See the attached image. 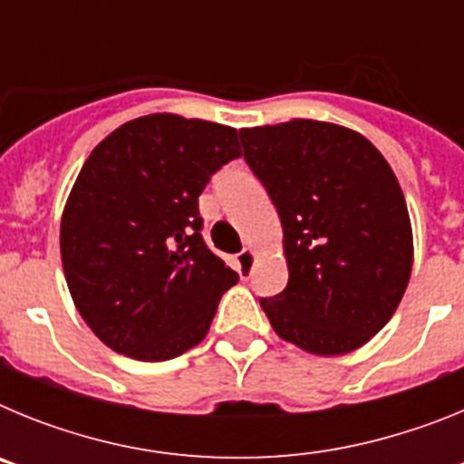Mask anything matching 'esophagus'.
Returning <instances> with one entry per match:
<instances>
[{
  "instance_id": "esophagus-1",
  "label": "esophagus",
  "mask_w": 464,
  "mask_h": 464,
  "mask_svg": "<svg viewBox=\"0 0 464 464\" xmlns=\"http://www.w3.org/2000/svg\"><path fill=\"white\" fill-rule=\"evenodd\" d=\"M253 265H256V253L251 248H244V251L237 256V269H239L241 278H248L253 272Z\"/></svg>"
}]
</instances>
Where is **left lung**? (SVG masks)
I'll return each mask as SVG.
<instances>
[{
    "label": "left lung",
    "instance_id": "1",
    "mask_svg": "<svg viewBox=\"0 0 464 464\" xmlns=\"http://www.w3.org/2000/svg\"><path fill=\"white\" fill-rule=\"evenodd\" d=\"M239 137L278 211L288 260L285 290L260 306L306 353H351L391 321L411 276V220L391 165L332 122L295 118Z\"/></svg>",
    "mask_w": 464,
    "mask_h": 464
}]
</instances>
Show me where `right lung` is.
<instances>
[{
    "label": "right lung",
    "mask_w": 464,
    "mask_h": 464,
    "mask_svg": "<svg viewBox=\"0 0 464 464\" xmlns=\"http://www.w3.org/2000/svg\"><path fill=\"white\" fill-rule=\"evenodd\" d=\"M239 155L235 127L153 113L85 160L60 253L73 304L116 353L162 362L207 337L239 274L204 244L197 197Z\"/></svg>",
    "instance_id": "1"
}]
</instances>
